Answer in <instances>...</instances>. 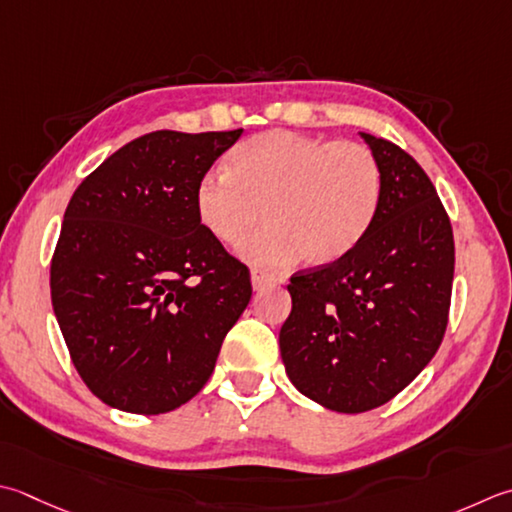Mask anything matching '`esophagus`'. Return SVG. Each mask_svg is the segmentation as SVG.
Returning <instances> with one entry per match:
<instances>
[{
  "label": "esophagus",
  "mask_w": 512,
  "mask_h": 512,
  "mask_svg": "<svg viewBox=\"0 0 512 512\" xmlns=\"http://www.w3.org/2000/svg\"><path fill=\"white\" fill-rule=\"evenodd\" d=\"M250 282H253V288H255V290H262V288H266V286H270V284H275V277L264 273V270L255 268L253 273H250Z\"/></svg>",
  "instance_id": "obj_1"
}]
</instances>
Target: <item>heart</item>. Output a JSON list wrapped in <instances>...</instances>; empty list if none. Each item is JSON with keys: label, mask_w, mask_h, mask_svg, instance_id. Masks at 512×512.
I'll use <instances>...</instances> for the list:
<instances>
[{"label": "heart", "mask_w": 512, "mask_h": 512, "mask_svg": "<svg viewBox=\"0 0 512 512\" xmlns=\"http://www.w3.org/2000/svg\"><path fill=\"white\" fill-rule=\"evenodd\" d=\"M382 166L359 142H330L268 130L230 150L226 173L195 186V210L217 242L244 246L250 264L284 268L302 257L328 266L346 257L373 226L382 204Z\"/></svg>", "instance_id": "b5f03b06"}]
</instances>
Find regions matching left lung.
Here are the masks:
<instances>
[{
    "mask_svg": "<svg viewBox=\"0 0 512 512\" xmlns=\"http://www.w3.org/2000/svg\"><path fill=\"white\" fill-rule=\"evenodd\" d=\"M382 166V204L346 257L290 277L279 330L286 375L337 413L390 402L442 344L455 273L453 228L424 168L388 139L359 133Z\"/></svg>",
    "mask_w": 512,
    "mask_h": 512,
    "instance_id": "1",
    "label": "left lung"
}]
</instances>
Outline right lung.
<instances>
[{
    "instance_id": "1",
    "label": "right lung",
    "mask_w": 512,
    "mask_h": 512,
    "mask_svg": "<svg viewBox=\"0 0 512 512\" xmlns=\"http://www.w3.org/2000/svg\"><path fill=\"white\" fill-rule=\"evenodd\" d=\"M239 137L155 130L70 197L50 297L79 377L108 406L159 415L193 399L250 302L248 268L195 210L199 177Z\"/></svg>"
}]
</instances>
